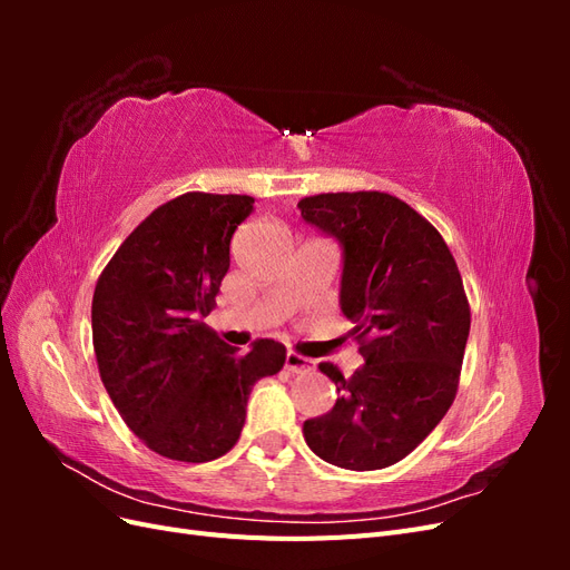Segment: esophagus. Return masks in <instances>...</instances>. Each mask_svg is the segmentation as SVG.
<instances>
[{
  "instance_id": "obj_1",
  "label": "esophagus",
  "mask_w": 570,
  "mask_h": 570,
  "mask_svg": "<svg viewBox=\"0 0 570 570\" xmlns=\"http://www.w3.org/2000/svg\"><path fill=\"white\" fill-rule=\"evenodd\" d=\"M285 368H287L289 373H308V371L316 368V361L304 358V356H299V354H295V352H287V354H285Z\"/></svg>"
}]
</instances>
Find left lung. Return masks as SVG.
<instances>
[{
    "mask_svg": "<svg viewBox=\"0 0 570 570\" xmlns=\"http://www.w3.org/2000/svg\"><path fill=\"white\" fill-rule=\"evenodd\" d=\"M304 223L342 249L340 308L364 366L344 377L321 364L337 402L304 421L316 456L350 471L402 461L450 411L471 308L450 247L430 223L385 193L304 197Z\"/></svg>",
    "mask_w": 570,
    "mask_h": 570,
    "instance_id": "1",
    "label": "left lung"
}]
</instances>
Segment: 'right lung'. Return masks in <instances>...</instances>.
<instances>
[{
  "mask_svg": "<svg viewBox=\"0 0 570 570\" xmlns=\"http://www.w3.org/2000/svg\"><path fill=\"white\" fill-rule=\"evenodd\" d=\"M254 212L247 195L187 193L154 209L118 247L92 297L101 383L151 452L204 463L243 433L252 385L285 364L256 340L247 354L204 318L230 268V239Z\"/></svg>",
  "mask_w": 570,
  "mask_h": 570,
  "instance_id": "add662e5",
  "label": "right lung"
}]
</instances>
